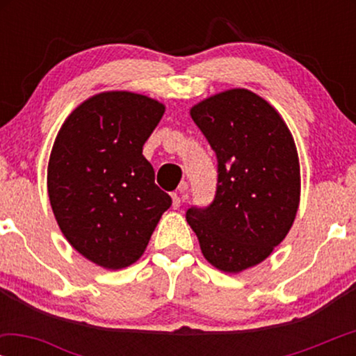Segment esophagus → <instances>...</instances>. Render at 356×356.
Masks as SVG:
<instances>
[{
  "label": "esophagus",
  "instance_id": "1",
  "mask_svg": "<svg viewBox=\"0 0 356 356\" xmlns=\"http://www.w3.org/2000/svg\"><path fill=\"white\" fill-rule=\"evenodd\" d=\"M186 188H188V184L186 183H181L179 184V191H186ZM172 206H173V209H178L179 206H181V197L178 196L177 193H173L172 194Z\"/></svg>",
  "mask_w": 356,
  "mask_h": 356
}]
</instances>
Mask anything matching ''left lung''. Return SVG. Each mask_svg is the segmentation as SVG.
I'll list each match as a JSON object with an SVG mask.
<instances>
[{"mask_svg": "<svg viewBox=\"0 0 356 356\" xmlns=\"http://www.w3.org/2000/svg\"><path fill=\"white\" fill-rule=\"evenodd\" d=\"M216 150V199L191 207L186 220L206 259L227 274L272 254L293 225L300 206V160L279 111L248 89H228L189 110Z\"/></svg>", "mask_w": 356, "mask_h": 356, "instance_id": "left-lung-1", "label": "left lung"}]
</instances>
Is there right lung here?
Instances as JSON below:
<instances>
[{
	"instance_id": "add662e5",
	"label": "right lung",
	"mask_w": 356,
	"mask_h": 356,
	"mask_svg": "<svg viewBox=\"0 0 356 356\" xmlns=\"http://www.w3.org/2000/svg\"><path fill=\"white\" fill-rule=\"evenodd\" d=\"M163 113L147 95L102 92L71 111L53 143L47 188L58 227L104 269L134 264L172 206L143 155Z\"/></svg>"
}]
</instances>
